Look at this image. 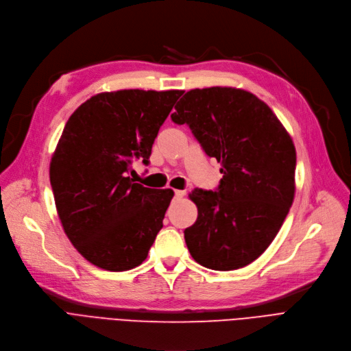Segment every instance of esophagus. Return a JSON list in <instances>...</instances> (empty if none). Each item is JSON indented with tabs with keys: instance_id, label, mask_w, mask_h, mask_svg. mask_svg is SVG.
I'll return each mask as SVG.
<instances>
[{
	"instance_id": "34e87169",
	"label": "esophagus",
	"mask_w": 351,
	"mask_h": 351,
	"mask_svg": "<svg viewBox=\"0 0 351 351\" xmlns=\"http://www.w3.org/2000/svg\"><path fill=\"white\" fill-rule=\"evenodd\" d=\"M184 194H186V191H182V190H174V195H176L177 198L184 197Z\"/></svg>"
}]
</instances>
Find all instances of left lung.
Wrapping results in <instances>:
<instances>
[{"mask_svg":"<svg viewBox=\"0 0 351 351\" xmlns=\"http://www.w3.org/2000/svg\"><path fill=\"white\" fill-rule=\"evenodd\" d=\"M171 120L190 127L223 174L215 191L190 194L198 217L184 230L189 252L211 270L241 269L271 244L293 204V140L264 101L231 87L190 90Z\"/></svg>","mask_w":351,"mask_h":351,"instance_id":"1","label":"left lung"}]
</instances>
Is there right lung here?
Instances as JSON below:
<instances>
[{
	"label": "right lung",
	"mask_w": 351,
	"mask_h": 351,
	"mask_svg": "<svg viewBox=\"0 0 351 351\" xmlns=\"http://www.w3.org/2000/svg\"><path fill=\"white\" fill-rule=\"evenodd\" d=\"M182 91L120 90L82 103L66 121L49 164V181L66 237L91 264L127 271L148 256L173 190L128 177L149 162L158 130Z\"/></svg>",
	"instance_id": "right-lung-1"
}]
</instances>
